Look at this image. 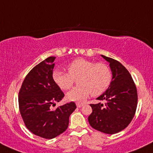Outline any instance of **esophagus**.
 Segmentation results:
<instances>
[{
  "instance_id": "1",
  "label": "esophagus",
  "mask_w": 153,
  "mask_h": 153,
  "mask_svg": "<svg viewBox=\"0 0 153 153\" xmlns=\"http://www.w3.org/2000/svg\"><path fill=\"white\" fill-rule=\"evenodd\" d=\"M76 106H77V107H78V108H80V107H82V106H83V103L78 102V103H76Z\"/></svg>"
}]
</instances>
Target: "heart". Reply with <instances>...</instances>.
Returning a JSON list of instances; mask_svg holds the SVG:
<instances>
[{"instance_id":"1","label":"heart","mask_w":153,"mask_h":153,"mask_svg":"<svg viewBox=\"0 0 153 153\" xmlns=\"http://www.w3.org/2000/svg\"><path fill=\"white\" fill-rule=\"evenodd\" d=\"M68 73L55 70L52 79L62 90H69L77 79L78 85L66 95L70 101L85 100L91 94L93 96L102 94L111 82L110 68L103 62L94 63L86 59H75L67 66Z\"/></svg>"}]
</instances>
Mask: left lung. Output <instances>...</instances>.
I'll list each match as a JSON object with an SVG mask.
<instances>
[{"instance_id":"left-lung-1","label":"left lung","mask_w":153,"mask_h":153,"mask_svg":"<svg viewBox=\"0 0 153 153\" xmlns=\"http://www.w3.org/2000/svg\"><path fill=\"white\" fill-rule=\"evenodd\" d=\"M101 57L109 63L111 82L108 89L96 99L106 103L90 104L93 111L88 122L96 130L113 134L125 129L132 120L137 104V91L125 67L116 59Z\"/></svg>"}]
</instances>
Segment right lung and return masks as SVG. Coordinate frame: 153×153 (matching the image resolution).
Segmentation results:
<instances>
[{
	"label": "right lung",
	"mask_w": 153,
	"mask_h": 153,
	"mask_svg": "<svg viewBox=\"0 0 153 153\" xmlns=\"http://www.w3.org/2000/svg\"><path fill=\"white\" fill-rule=\"evenodd\" d=\"M55 58L50 57L35 66L26 76L19 94V110L26 127L45 139L64 132L76 108L75 103L71 102L52 109L65 96L52 79Z\"/></svg>",
	"instance_id": "1"
}]
</instances>
